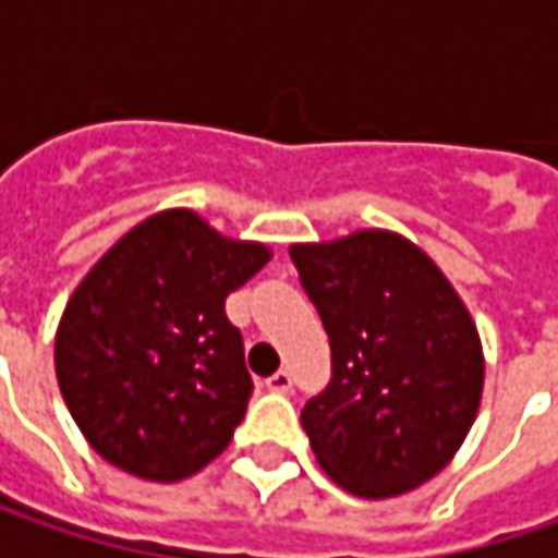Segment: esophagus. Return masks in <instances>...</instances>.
<instances>
[{
  "mask_svg": "<svg viewBox=\"0 0 558 558\" xmlns=\"http://www.w3.org/2000/svg\"><path fill=\"white\" fill-rule=\"evenodd\" d=\"M291 373L289 369H279V373H272L267 378V388L269 391H276V395H286V391H291Z\"/></svg>",
  "mask_w": 558,
  "mask_h": 558,
  "instance_id": "obj_1",
  "label": "esophagus"
}]
</instances>
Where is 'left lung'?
<instances>
[{"instance_id": "1", "label": "left lung", "mask_w": 558, "mask_h": 558, "mask_svg": "<svg viewBox=\"0 0 558 558\" xmlns=\"http://www.w3.org/2000/svg\"><path fill=\"white\" fill-rule=\"evenodd\" d=\"M332 348V378L301 410L316 462L366 500L438 475L469 435L484 385L478 329L428 254L363 229L291 245Z\"/></svg>"}]
</instances>
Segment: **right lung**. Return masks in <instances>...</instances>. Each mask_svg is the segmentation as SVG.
Returning <instances> with one entry per match:
<instances>
[{
    "label": "right lung",
    "instance_id": "right-lung-1",
    "mask_svg": "<svg viewBox=\"0 0 558 558\" xmlns=\"http://www.w3.org/2000/svg\"><path fill=\"white\" fill-rule=\"evenodd\" d=\"M267 260L192 210H163L89 269L54 335V375L98 457L183 482L223 453L254 391L226 298Z\"/></svg>",
    "mask_w": 558,
    "mask_h": 558
}]
</instances>
